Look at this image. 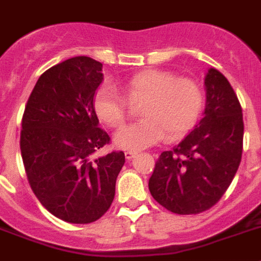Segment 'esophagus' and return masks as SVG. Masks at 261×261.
I'll list each match as a JSON object with an SVG mask.
<instances>
[{
    "mask_svg": "<svg viewBox=\"0 0 261 261\" xmlns=\"http://www.w3.org/2000/svg\"><path fill=\"white\" fill-rule=\"evenodd\" d=\"M135 155H136V152H132V150H126L125 152V158L128 160V161H130Z\"/></svg>",
    "mask_w": 261,
    "mask_h": 261,
    "instance_id": "34e87169",
    "label": "esophagus"
}]
</instances>
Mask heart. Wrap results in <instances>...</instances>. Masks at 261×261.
I'll list each match as a JSON object with an SVG mask.
<instances>
[{
    "label": "heart",
    "mask_w": 261,
    "mask_h": 261,
    "mask_svg": "<svg viewBox=\"0 0 261 261\" xmlns=\"http://www.w3.org/2000/svg\"><path fill=\"white\" fill-rule=\"evenodd\" d=\"M129 100H144L140 115L144 119L116 130L113 142L125 150H142L161 141H171L188 132L203 106L199 86L189 77H177L162 70H142L121 84ZM95 113L109 126L125 120V104L119 91L104 83L93 97Z\"/></svg>",
    "instance_id": "obj_1"
}]
</instances>
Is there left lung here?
<instances>
[{
    "label": "left lung",
    "instance_id": "8db88e82",
    "mask_svg": "<svg viewBox=\"0 0 261 261\" xmlns=\"http://www.w3.org/2000/svg\"><path fill=\"white\" fill-rule=\"evenodd\" d=\"M203 117L173 150L162 152L149 179L152 197L179 215L208 210L237 174L243 150V113L223 73L204 75Z\"/></svg>",
    "mask_w": 261,
    "mask_h": 261
}]
</instances>
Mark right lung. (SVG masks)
Here are the masks:
<instances>
[{
	"label": "right lung",
	"instance_id": "1",
	"mask_svg": "<svg viewBox=\"0 0 261 261\" xmlns=\"http://www.w3.org/2000/svg\"><path fill=\"white\" fill-rule=\"evenodd\" d=\"M103 64L75 57L42 73L22 119L21 153L29 184L42 206L75 224L103 217L115 198L122 152L95 157L109 142L99 128L93 96Z\"/></svg>",
	"mask_w": 261,
	"mask_h": 261
}]
</instances>
